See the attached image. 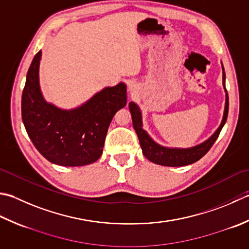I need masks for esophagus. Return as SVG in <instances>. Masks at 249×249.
<instances>
[{
	"instance_id": "34e87169",
	"label": "esophagus",
	"mask_w": 249,
	"mask_h": 249,
	"mask_svg": "<svg viewBox=\"0 0 249 249\" xmlns=\"http://www.w3.org/2000/svg\"><path fill=\"white\" fill-rule=\"evenodd\" d=\"M129 89H133V84H131V83H129Z\"/></svg>"
}]
</instances>
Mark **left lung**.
<instances>
[{
  "instance_id": "8db88e82",
  "label": "left lung",
  "mask_w": 249,
  "mask_h": 249,
  "mask_svg": "<svg viewBox=\"0 0 249 249\" xmlns=\"http://www.w3.org/2000/svg\"><path fill=\"white\" fill-rule=\"evenodd\" d=\"M222 80H223V86H225V89H226L225 71H223ZM129 111L131 114V119H133V126L136 130V134L138 136L140 147L142 149V153L144 157L149 160H151V162L159 165H163V166L179 167V166H186V165H190L192 163L197 162L199 159H202L204 155L211 150L213 144L215 143V141L217 140L219 134H220L223 125H225V123L227 122L228 112H229V97L227 95L225 114H223L222 122L220 126H219V128L216 130V133L213 134L208 140H206L205 142L189 149H169V148L162 147V145L154 142V141L150 138V136L147 134V131L142 129L141 112L138 108V106L136 105L135 102H129Z\"/></svg>"
}]
</instances>
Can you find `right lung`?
I'll list each match as a JSON object with an SVG mask.
<instances>
[{"instance_id": "obj_1", "label": "right lung", "mask_w": 249, "mask_h": 249, "mask_svg": "<svg viewBox=\"0 0 249 249\" xmlns=\"http://www.w3.org/2000/svg\"><path fill=\"white\" fill-rule=\"evenodd\" d=\"M42 52L34 56L21 97V116L34 147L51 163L83 166L102 154L114 114L127 104L126 85L106 87L79 108L61 110L44 100L38 85Z\"/></svg>"}]
</instances>
